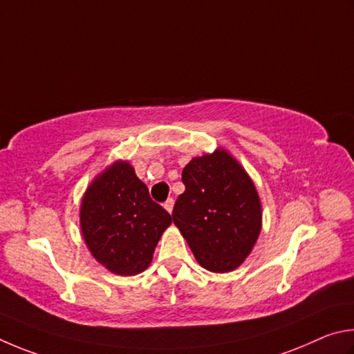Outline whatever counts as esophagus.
I'll return each instance as SVG.
<instances>
[{
    "label": "esophagus",
    "instance_id": "esophagus-1",
    "mask_svg": "<svg viewBox=\"0 0 354 354\" xmlns=\"http://www.w3.org/2000/svg\"><path fill=\"white\" fill-rule=\"evenodd\" d=\"M163 207H165V209L167 213H172V208H174V201L172 199H167L165 203H163Z\"/></svg>",
    "mask_w": 354,
    "mask_h": 354
}]
</instances>
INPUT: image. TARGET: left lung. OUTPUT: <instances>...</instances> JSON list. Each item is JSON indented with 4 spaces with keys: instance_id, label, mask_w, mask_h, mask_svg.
<instances>
[{
    "instance_id": "obj_1",
    "label": "left lung",
    "mask_w": 354,
    "mask_h": 354,
    "mask_svg": "<svg viewBox=\"0 0 354 354\" xmlns=\"http://www.w3.org/2000/svg\"><path fill=\"white\" fill-rule=\"evenodd\" d=\"M185 193L172 221L209 272H232L250 255L261 232V202L249 174L224 149L183 167Z\"/></svg>"
}]
</instances>
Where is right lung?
<instances>
[{
    "label": "right lung",
    "mask_w": 354,
    "mask_h": 354,
    "mask_svg": "<svg viewBox=\"0 0 354 354\" xmlns=\"http://www.w3.org/2000/svg\"><path fill=\"white\" fill-rule=\"evenodd\" d=\"M171 214L155 203L129 161H115L86 188L80 203L85 244L105 269L130 277L146 270Z\"/></svg>",
    "instance_id": "add662e5"
}]
</instances>
